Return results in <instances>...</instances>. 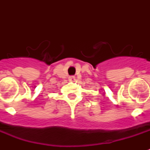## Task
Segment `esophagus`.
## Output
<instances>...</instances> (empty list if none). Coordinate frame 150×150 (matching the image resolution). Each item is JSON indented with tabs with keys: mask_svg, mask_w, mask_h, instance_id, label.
Masks as SVG:
<instances>
[{
	"mask_svg": "<svg viewBox=\"0 0 150 150\" xmlns=\"http://www.w3.org/2000/svg\"><path fill=\"white\" fill-rule=\"evenodd\" d=\"M68 79L70 80V81H74V80L75 79V77L74 75H71V76H69V78H68Z\"/></svg>",
	"mask_w": 150,
	"mask_h": 150,
	"instance_id": "1",
	"label": "esophagus"
}]
</instances>
